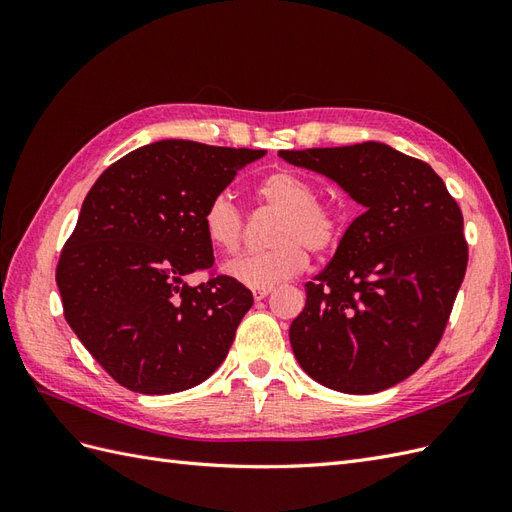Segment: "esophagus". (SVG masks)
I'll return each mask as SVG.
<instances>
[{"label": "esophagus", "instance_id": "obj_1", "mask_svg": "<svg viewBox=\"0 0 512 512\" xmlns=\"http://www.w3.org/2000/svg\"><path fill=\"white\" fill-rule=\"evenodd\" d=\"M252 294H254V299L256 301H262V299H267L269 294H271V288H252Z\"/></svg>", "mask_w": 512, "mask_h": 512}]
</instances>
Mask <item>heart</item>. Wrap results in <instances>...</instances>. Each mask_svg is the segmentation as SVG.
<instances>
[{
    "label": "heart",
    "mask_w": 512,
    "mask_h": 512,
    "mask_svg": "<svg viewBox=\"0 0 512 512\" xmlns=\"http://www.w3.org/2000/svg\"><path fill=\"white\" fill-rule=\"evenodd\" d=\"M260 205L277 211L269 230L271 247L245 254L226 265V273L245 286L273 288L299 275L307 252L329 254L342 239L339 211L320 203L316 185L292 170H275L256 185ZM203 230L209 243L224 254H235L243 243L245 220L228 194H215L203 211Z\"/></svg>",
    "instance_id": "obj_1"
}]
</instances>
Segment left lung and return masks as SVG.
Instances as JSON below:
<instances>
[{
  "label": "left lung",
  "mask_w": 512,
  "mask_h": 512,
  "mask_svg": "<svg viewBox=\"0 0 512 512\" xmlns=\"http://www.w3.org/2000/svg\"><path fill=\"white\" fill-rule=\"evenodd\" d=\"M363 207L333 260L305 284L290 346L309 378L369 395L391 389L436 350L468 267L463 215L427 162L389 145L280 151Z\"/></svg>",
  "instance_id": "8db88e82"
}]
</instances>
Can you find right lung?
I'll use <instances>...</instances> for the list:
<instances>
[{"instance_id":"right-lung-1","label":"right lung","mask_w":512,"mask_h":512,"mask_svg":"<svg viewBox=\"0 0 512 512\" xmlns=\"http://www.w3.org/2000/svg\"><path fill=\"white\" fill-rule=\"evenodd\" d=\"M265 149L158 141L108 166L83 200L57 265L64 316L121 386L143 395L205 382L254 297L213 267L203 211Z\"/></svg>"}]
</instances>
